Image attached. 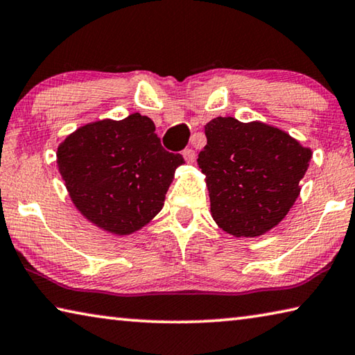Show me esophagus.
Here are the masks:
<instances>
[{
	"label": "esophagus",
	"mask_w": 355,
	"mask_h": 355,
	"mask_svg": "<svg viewBox=\"0 0 355 355\" xmlns=\"http://www.w3.org/2000/svg\"><path fill=\"white\" fill-rule=\"evenodd\" d=\"M183 158H184L186 163L192 164V163H194V159H196V152L192 148H184L183 150Z\"/></svg>",
	"instance_id": "34e87169"
}]
</instances>
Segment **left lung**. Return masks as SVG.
<instances>
[{"label":"left lung","mask_w":355,"mask_h":355,"mask_svg":"<svg viewBox=\"0 0 355 355\" xmlns=\"http://www.w3.org/2000/svg\"><path fill=\"white\" fill-rule=\"evenodd\" d=\"M205 136L197 164L218 227L236 238H257L279 225L300 194L311 148L258 120L216 117Z\"/></svg>","instance_id":"obj_1"}]
</instances>
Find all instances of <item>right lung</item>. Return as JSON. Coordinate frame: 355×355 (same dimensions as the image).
Wrapping results in <instances>:
<instances>
[{"label": "right lung", "mask_w": 355, "mask_h": 355, "mask_svg": "<svg viewBox=\"0 0 355 355\" xmlns=\"http://www.w3.org/2000/svg\"><path fill=\"white\" fill-rule=\"evenodd\" d=\"M58 171L75 208L106 233L127 236L164 207L182 155L169 153L139 112L76 128L58 146Z\"/></svg>", "instance_id": "add662e5"}]
</instances>
